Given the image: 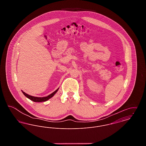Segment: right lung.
Here are the masks:
<instances>
[{"label":"right lung","mask_w":146,"mask_h":146,"mask_svg":"<svg viewBox=\"0 0 146 146\" xmlns=\"http://www.w3.org/2000/svg\"><path fill=\"white\" fill-rule=\"evenodd\" d=\"M58 89H59V88H58L54 92H52V93L50 95H48V96L42 97H35V96H31V95H28L27 94L25 93V92H23V91H22V93L23 94V95H24L26 97H27L29 100L33 101V102H41L46 101H48V100H49L50 98H51V97H53V96H54V95L57 92V91L58 90Z\"/></svg>","instance_id":"1"}]
</instances>
